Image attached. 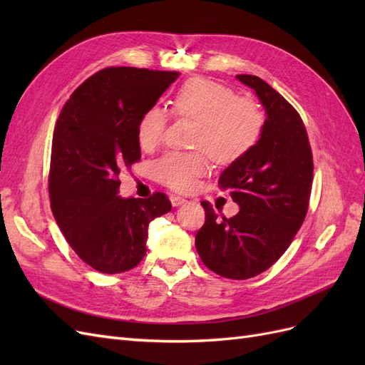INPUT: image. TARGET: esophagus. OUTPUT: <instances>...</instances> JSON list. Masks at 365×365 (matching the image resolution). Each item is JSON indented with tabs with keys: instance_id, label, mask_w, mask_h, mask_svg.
I'll use <instances>...</instances> for the list:
<instances>
[{
	"instance_id": "34e87169",
	"label": "esophagus",
	"mask_w": 365,
	"mask_h": 365,
	"mask_svg": "<svg viewBox=\"0 0 365 365\" xmlns=\"http://www.w3.org/2000/svg\"><path fill=\"white\" fill-rule=\"evenodd\" d=\"M170 202H172V205H173V207H180V205L185 204V202H187V200H185V197H182V196L172 195V196H170Z\"/></svg>"
}]
</instances>
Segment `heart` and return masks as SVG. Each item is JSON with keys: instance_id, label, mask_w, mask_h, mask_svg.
<instances>
[{"instance_id": "b5f03b06", "label": "heart", "mask_w": 365, "mask_h": 365, "mask_svg": "<svg viewBox=\"0 0 365 365\" xmlns=\"http://www.w3.org/2000/svg\"><path fill=\"white\" fill-rule=\"evenodd\" d=\"M173 113L197 121L195 146L207 150L219 163H230L244 157L260 140L264 118L259 106L237 98L231 88L197 77L185 82L173 97ZM169 114L155 105L146 109L137 128L140 146L157 149L165 135ZM153 175L170 189L187 192L210 170L205 150L169 152L153 163Z\"/></svg>"}]
</instances>
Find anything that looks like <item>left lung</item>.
Masks as SVG:
<instances>
[{"mask_svg": "<svg viewBox=\"0 0 365 365\" xmlns=\"http://www.w3.org/2000/svg\"><path fill=\"white\" fill-rule=\"evenodd\" d=\"M264 109L260 140L219 176L239 213L219 219L201 202L205 222L195 245L208 269L227 279L256 277L288 250L307 213L314 161L303 121L286 98L257 76L239 74Z\"/></svg>", "mask_w": 365, "mask_h": 365, "instance_id": "8db88e82", "label": "left lung"}]
</instances>
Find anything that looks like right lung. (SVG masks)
<instances>
[{
    "label": "right lung",
    "instance_id": "add662e5",
    "mask_svg": "<svg viewBox=\"0 0 365 365\" xmlns=\"http://www.w3.org/2000/svg\"><path fill=\"white\" fill-rule=\"evenodd\" d=\"M178 71L109 67L86 79L63 105L53 134L48 192L54 219L85 263L103 274L135 268L148 228L170 212L149 200L118 196V175L141 158L137 128Z\"/></svg>",
    "mask_w": 365,
    "mask_h": 365
}]
</instances>
